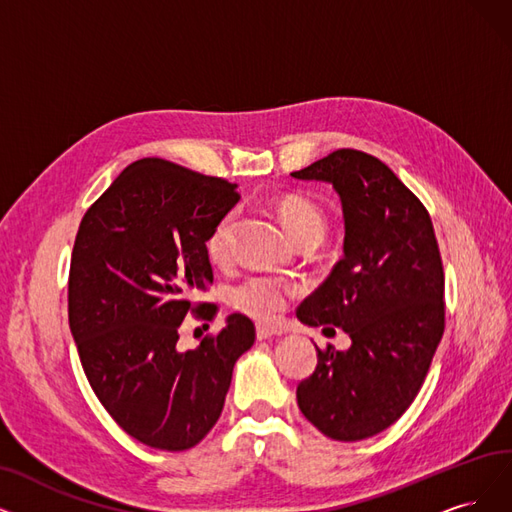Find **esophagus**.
Returning <instances> with one entry per match:
<instances>
[{
  "label": "esophagus",
  "mask_w": 512,
  "mask_h": 512,
  "mask_svg": "<svg viewBox=\"0 0 512 512\" xmlns=\"http://www.w3.org/2000/svg\"><path fill=\"white\" fill-rule=\"evenodd\" d=\"M256 336L258 340H267V338H273V336H281V330L275 325H267V323H258L256 325Z\"/></svg>",
  "instance_id": "esophagus-1"
}]
</instances>
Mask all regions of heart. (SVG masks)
I'll list each match as a JSON object with an SVG mask.
<instances>
[{
    "label": "heart",
    "instance_id": "b5f03b06",
    "mask_svg": "<svg viewBox=\"0 0 512 512\" xmlns=\"http://www.w3.org/2000/svg\"><path fill=\"white\" fill-rule=\"evenodd\" d=\"M277 214L283 222L285 231L292 239L319 241L325 233L327 218L323 210L313 199L300 193H288L277 201ZM237 214L235 210L224 212L212 227L206 239V254L214 264H224L233 252V233H235ZM298 292L296 285L288 279L273 275H250L239 281L233 292L231 302L237 309L250 313L260 319H271L283 311V306Z\"/></svg>",
    "mask_w": 512,
    "mask_h": 512
}]
</instances>
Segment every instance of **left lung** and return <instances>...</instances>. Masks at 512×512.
I'll return each instance as SVG.
<instances>
[{
    "mask_svg": "<svg viewBox=\"0 0 512 512\" xmlns=\"http://www.w3.org/2000/svg\"><path fill=\"white\" fill-rule=\"evenodd\" d=\"M330 182L342 201L344 256L296 317L336 325L349 351L317 346L298 384L300 412L336 441H361L397 422L416 399L445 330V277L431 216L384 163L338 149L292 172Z\"/></svg>",
    "mask_w": 512,
    "mask_h": 512,
    "instance_id": "1",
    "label": "left lung"
}]
</instances>
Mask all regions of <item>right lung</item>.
Returning <instances> with one entry per match:
<instances>
[{"label": "right lung", "instance_id": "right-lung-1", "mask_svg": "<svg viewBox=\"0 0 512 512\" xmlns=\"http://www.w3.org/2000/svg\"><path fill=\"white\" fill-rule=\"evenodd\" d=\"M239 201L237 185L138 159L81 218L69 271V327L92 391L124 431L182 452L206 437L224 407L235 361L256 327L233 313L195 351L176 349L189 313L216 304L193 296L212 283L206 239Z\"/></svg>", "mask_w": 512, "mask_h": 512}]
</instances>
